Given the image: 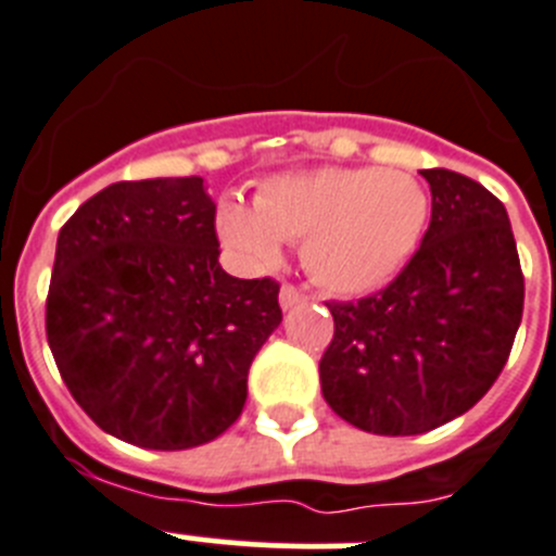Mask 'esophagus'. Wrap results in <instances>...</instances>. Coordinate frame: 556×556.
I'll return each instance as SVG.
<instances>
[{
    "label": "esophagus",
    "mask_w": 556,
    "mask_h": 556,
    "mask_svg": "<svg viewBox=\"0 0 556 556\" xmlns=\"http://www.w3.org/2000/svg\"><path fill=\"white\" fill-rule=\"evenodd\" d=\"M304 299H307V295L299 288H293V285H282V290H279V304H282V309H293L295 304H302Z\"/></svg>",
    "instance_id": "34e87169"
}]
</instances>
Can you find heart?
Instances as JSON below:
<instances>
[{
  "instance_id": "heart-1",
  "label": "heart",
  "mask_w": 556,
  "mask_h": 556,
  "mask_svg": "<svg viewBox=\"0 0 556 556\" xmlns=\"http://www.w3.org/2000/svg\"><path fill=\"white\" fill-rule=\"evenodd\" d=\"M428 197L397 169L320 167L274 175L254 207L222 200L216 232L247 268L271 266L282 241H302L309 277L334 293H367L403 268L422 238Z\"/></svg>"
}]
</instances>
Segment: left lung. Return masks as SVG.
Listing matches in <instances>:
<instances>
[{
    "mask_svg": "<svg viewBox=\"0 0 556 556\" xmlns=\"http://www.w3.org/2000/svg\"><path fill=\"white\" fill-rule=\"evenodd\" d=\"M430 225L401 274L359 302H329L320 389L337 417L417 435L469 412L500 378L523 313L507 211L453 169H422Z\"/></svg>",
    "mask_w": 556,
    "mask_h": 556,
    "instance_id": "1",
    "label": "left lung"
}]
</instances>
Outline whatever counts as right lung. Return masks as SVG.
Here are the masks:
<instances>
[{"mask_svg":"<svg viewBox=\"0 0 556 556\" xmlns=\"http://www.w3.org/2000/svg\"><path fill=\"white\" fill-rule=\"evenodd\" d=\"M202 178L121 180L62 225L46 337L87 417L144 450L214 442L243 412L254 354L282 324L271 277L219 266Z\"/></svg>","mask_w":556,"mask_h":556,"instance_id":"1","label":"right lung"}]
</instances>
